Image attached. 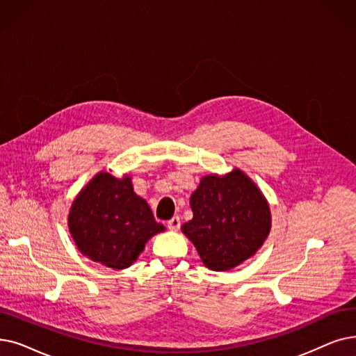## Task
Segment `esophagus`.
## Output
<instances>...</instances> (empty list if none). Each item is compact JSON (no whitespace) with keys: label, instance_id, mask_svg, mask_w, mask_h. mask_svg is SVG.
Wrapping results in <instances>:
<instances>
[{"label":"esophagus","instance_id":"obj_1","mask_svg":"<svg viewBox=\"0 0 356 356\" xmlns=\"http://www.w3.org/2000/svg\"><path fill=\"white\" fill-rule=\"evenodd\" d=\"M167 227H168V229L177 231L180 228V218H179V216H173L172 220H168L167 221Z\"/></svg>","mask_w":356,"mask_h":356}]
</instances>
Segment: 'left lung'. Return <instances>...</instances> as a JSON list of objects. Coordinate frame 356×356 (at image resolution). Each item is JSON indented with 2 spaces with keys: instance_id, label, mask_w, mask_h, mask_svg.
<instances>
[{
  "instance_id": "left-lung-1",
  "label": "left lung",
  "mask_w": 356,
  "mask_h": 356,
  "mask_svg": "<svg viewBox=\"0 0 356 356\" xmlns=\"http://www.w3.org/2000/svg\"><path fill=\"white\" fill-rule=\"evenodd\" d=\"M193 218L181 231L212 270H229L253 256L270 229V211L256 184L238 168L200 180L191 196Z\"/></svg>"
}]
</instances>
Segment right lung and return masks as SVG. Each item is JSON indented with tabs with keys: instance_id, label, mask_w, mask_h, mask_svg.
Masks as SVG:
<instances>
[{
	"instance_id": "obj_1",
	"label": "right lung",
	"mask_w": 356,
	"mask_h": 356,
	"mask_svg": "<svg viewBox=\"0 0 356 356\" xmlns=\"http://www.w3.org/2000/svg\"><path fill=\"white\" fill-rule=\"evenodd\" d=\"M68 225L84 256L113 269L131 266L145 243L164 231L131 179L109 173H99L76 196Z\"/></svg>"
}]
</instances>
